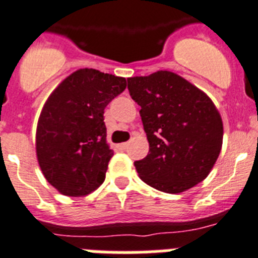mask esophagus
Instances as JSON below:
<instances>
[{
  "mask_svg": "<svg viewBox=\"0 0 258 258\" xmlns=\"http://www.w3.org/2000/svg\"><path fill=\"white\" fill-rule=\"evenodd\" d=\"M127 147H128V143H122V144H119V149H122V151L127 149Z\"/></svg>",
  "mask_w": 258,
  "mask_h": 258,
  "instance_id": "obj_1",
  "label": "esophagus"
}]
</instances>
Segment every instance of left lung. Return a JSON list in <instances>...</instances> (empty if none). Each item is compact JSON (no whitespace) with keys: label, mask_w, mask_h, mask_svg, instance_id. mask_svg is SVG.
<instances>
[{"label":"left lung","mask_w":258,"mask_h":258,"mask_svg":"<svg viewBox=\"0 0 258 258\" xmlns=\"http://www.w3.org/2000/svg\"><path fill=\"white\" fill-rule=\"evenodd\" d=\"M131 98L140 116L149 152L135 161L139 177L160 191L177 194L209 176L219 157L223 122L206 93L181 76L159 71L130 77Z\"/></svg>","instance_id":"left-lung-1"}]
</instances>
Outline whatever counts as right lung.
<instances>
[{
  "label": "right lung",
  "instance_id": "add662e5",
  "mask_svg": "<svg viewBox=\"0 0 258 258\" xmlns=\"http://www.w3.org/2000/svg\"><path fill=\"white\" fill-rule=\"evenodd\" d=\"M124 77L79 69L51 93L36 127V157L45 179L68 197L88 196L105 181L114 152L106 143L105 107Z\"/></svg>",
  "mask_w": 258,
  "mask_h": 258
}]
</instances>
